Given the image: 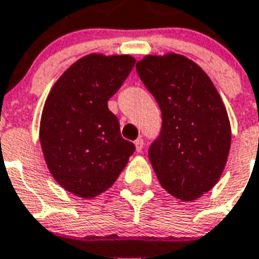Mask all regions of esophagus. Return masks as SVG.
<instances>
[{
    "label": "esophagus",
    "mask_w": 259,
    "mask_h": 259,
    "mask_svg": "<svg viewBox=\"0 0 259 259\" xmlns=\"http://www.w3.org/2000/svg\"><path fill=\"white\" fill-rule=\"evenodd\" d=\"M135 145H136V151H137V152H141V151H143V148H144V140L137 139L135 141Z\"/></svg>",
    "instance_id": "esophagus-1"
}]
</instances>
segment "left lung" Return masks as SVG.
I'll use <instances>...</instances> for the list:
<instances>
[{"label":"left lung","instance_id":"1","mask_svg":"<svg viewBox=\"0 0 259 259\" xmlns=\"http://www.w3.org/2000/svg\"><path fill=\"white\" fill-rule=\"evenodd\" d=\"M162 112L160 133L148 149L159 183L192 202L218 183L231 148L225 105L200 67L176 53L145 56L136 64Z\"/></svg>","mask_w":259,"mask_h":259}]
</instances>
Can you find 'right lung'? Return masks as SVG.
I'll return each mask as SVG.
<instances>
[{
    "mask_svg": "<svg viewBox=\"0 0 259 259\" xmlns=\"http://www.w3.org/2000/svg\"><path fill=\"white\" fill-rule=\"evenodd\" d=\"M135 63L132 56L82 57L48 96L39 127L42 152L53 178L76 196L107 191L135 152L108 110Z\"/></svg>",
    "mask_w": 259,
    "mask_h": 259,
    "instance_id": "obj_1",
    "label": "right lung"
}]
</instances>
